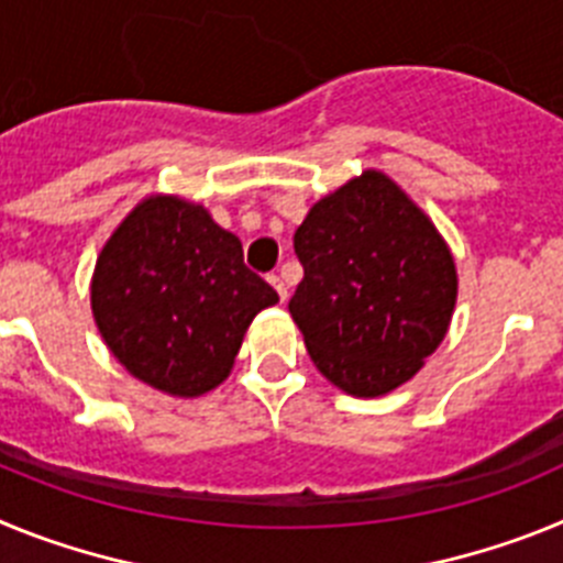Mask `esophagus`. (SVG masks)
Masks as SVG:
<instances>
[{
    "mask_svg": "<svg viewBox=\"0 0 563 563\" xmlns=\"http://www.w3.org/2000/svg\"><path fill=\"white\" fill-rule=\"evenodd\" d=\"M267 282H271L273 290L278 292V298L285 301V298H287V285H285V282H282V276H276V273H273V276H267Z\"/></svg>",
    "mask_w": 563,
    "mask_h": 563,
    "instance_id": "esophagus-1",
    "label": "esophagus"
}]
</instances>
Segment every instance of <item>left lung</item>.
<instances>
[{
	"label": "left lung",
	"mask_w": 563,
	"mask_h": 563,
	"mask_svg": "<svg viewBox=\"0 0 563 563\" xmlns=\"http://www.w3.org/2000/svg\"><path fill=\"white\" fill-rule=\"evenodd\" d=\"M305 267L290 316L321 375L355 397L397 389L449 332L456 271L449 245L380 172L310 208L292 236Z\"/></svg>",
	"instance_id": "8db88e82"
}]
</instances>
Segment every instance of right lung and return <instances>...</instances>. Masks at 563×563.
<instances>
[{
	"instance_id": "1",
	"label": "right lung",
	"mask_w": 563,
	"mask_h": 563,
	"mask_svg": "<svg viewBox=\"0 0 563 563\" xmlns=\"http://www.w3.org/2000/svg\"><path fill=\"white\" fill-rule=\"evenodd\" d=\"M242 242L211 213L148 197L112 233L92 276V312L112 355L137 380L197 397L228 377L253 316L276 305Z\"/></svg>"
}]
</instances>
